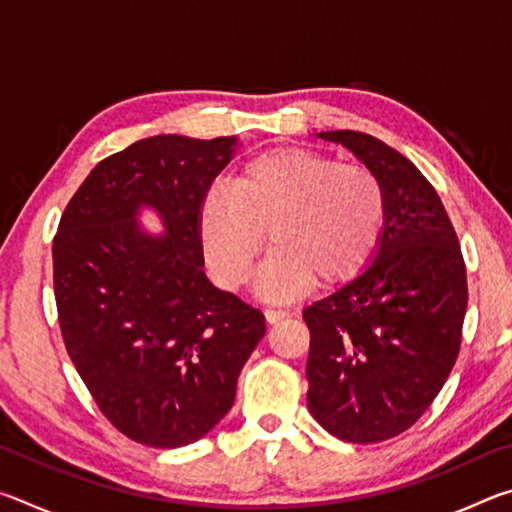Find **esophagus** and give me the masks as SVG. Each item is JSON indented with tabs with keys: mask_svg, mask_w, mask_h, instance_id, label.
Here are the masks:
<instances>
[{
	"mask_svg": "<svg viewBox=\"0 0 512 512\" xmlns=\"http://www.w3.org/2000/svg\"><path fill=\"white\" fill-rule=\"evenodd\" d=\"M264 316H266L268 323L273 325V323H280V320H284V318H289L291 311L289 309H273V307H268L264 311Z\"/></svg>",
	"mask_w": 512,
	"mask_h": 512,
	"instance_id": "1",
	"label": "esophagus"
}]
</instances>
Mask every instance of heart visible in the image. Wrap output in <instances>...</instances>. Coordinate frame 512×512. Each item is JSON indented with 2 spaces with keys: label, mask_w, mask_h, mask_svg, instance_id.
Segmentation results:
<instances>
[{
  "label": "heart",
  "mask_w": 512,
  "mask_h": 512,
  "mask_svg": "<svg viewBox=\"0 0 512 512\" xmlns=\"http://www.w3.org/2000/svg\"><path fill=\"white\" fill-rule=\"evenodd\" d=\"M386 225V192L361 164H339L307 149H273L241 164L230 187L205 196L198 235L223 287H241L262 253L257 289L293 300L318 277L348 280L375 253Z\"/></svg>",
  "instance_id": "heart-1"
}]
</instances>
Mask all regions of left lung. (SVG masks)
Wrapping results in <instances>:
<instances>
[{
	"label": "left lung",
	"instance_id": "left-lung-1",
	"mask_svg": "<svg viewBox=\"0 0 512 512\" xmlns=\"http://www.w3.org/2000/svg\"><path fill=\"white\" fill-rule=\"evenodd\" d=\"M318 137L377 173L386 225L372 262L302 311L311 334L307 404L332 436L381 443L415 424L454 368L465 262L443 201L411 160L366 133Z\"/></svg>",
	"mask_w": 512,
	"mask_h": 512
}]
</instances>
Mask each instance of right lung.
Listing matches in <instances>:
<instances>
[{
    "instance_id": "obj_1",
    "label": "right lung",
    "mask_w": 512,
    "mask_h": 512,
    "mask_svg": "<svg viewBox=\"0 0 512 512\" xmlns=\"http://www.w3.org/2000/svg\"><path fill=\"white\" fill-rule=\"evenodd\" d=\"M237 137H146L101 160L54 237V293L69 359L101 413L135 443H196L232 409L264 314L203 271L198 219ZM161 216L164 236L139 228Z\"/></svg>"
}]
</instances>
